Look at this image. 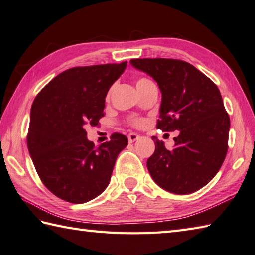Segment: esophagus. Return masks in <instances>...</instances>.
Masks as SVG:
<instances>
[{
  "label": "esophagus",
  "mask_w": 255,
  "mask_h": 255,
  "mask_svg": "<svg viewBox=\"0 0 255 255\" xmlns=\"http://www.w3.org/2000/svg\"><path fill=\"white\" fill-rule=\"evenodd\" d=\"M139 138H140V136H139V134H137V133L131 132V133L128 134V140H129V142H134L136 140H138Z\"/></svg>",
  "instance_id": "34e87169"
}]
</instances>
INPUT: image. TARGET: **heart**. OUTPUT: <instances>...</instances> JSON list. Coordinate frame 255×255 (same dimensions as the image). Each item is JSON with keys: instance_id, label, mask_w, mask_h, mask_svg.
<instances>
[{"instance_id": "1", "label": "heart", "mask_w": 255, "mask_h": 255, "mask_svg": "<svg viewBox=\"0 0 255 255\" xmlns=\"http://www.w3.org/2000/svg\"><path fill=\"white\" fill-rule=\"evenodd\" d=\"M150 81H149V79H146V78H140V79H138V81L136 82V87H138V86H141V85H143V84H147V83H149ZM141 124V122L140 121H137V122H134V125H140Z\"/></svg>"}]
</instances>
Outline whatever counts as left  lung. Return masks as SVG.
Instances as JSON below:
<instances>
[{
	"instance_id": "obj_1",
	"label": "left lung",
	"mask_w": 255,
	"mask_h": 255,
	"mask_svg": "<svg viewBox=\"0 0 255 255\" xmlns=\"http://www.w3.org/2000/svg\"><path fill=\"white\" fill-rule=\"evenodd\" d=\"M130 64L160 89L157 128L179 131L171 150L152 137L156 149L147 161L149 173L166 191L199 190L216 176L228 151L230 118L220 91L193 65L179 59H131Z\"/></svg>"
}]
</instances>
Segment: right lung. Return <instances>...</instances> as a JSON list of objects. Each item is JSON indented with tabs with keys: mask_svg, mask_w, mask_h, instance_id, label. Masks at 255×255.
<instances>
[{
	"mask_svg": "<svg viewBox=\"0 0 255 255\" xmlns=\"http://www.w3.org/2000/svg\"><path fill=\"white\" fill-rule=\"evenodd\" d=\"M127 62L69 68L57 75L35 98L27 147L39 178L55 196L84 203L107 188L126 136L114 133L96 148L86 125L104 116L105 98Z\"/></svg>",
	"mask_w": 255,
	"mask_h": 255,
	"instance_id": "obj_1",
	"label": "right lung"
}]
</instances>
